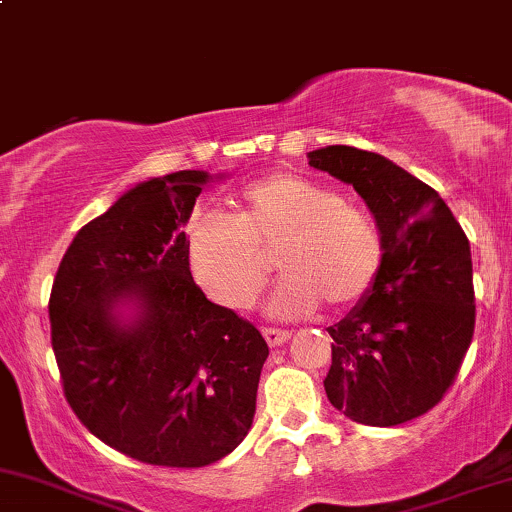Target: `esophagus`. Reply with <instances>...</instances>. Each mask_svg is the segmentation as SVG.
Segmentation results:
<instances>
[{
    "label": "esophagus",
    "instance_id": "1",
    "mask_svg": "<svg viewBox=\"0 0 512 512\" xmlns=\"http://www.w3.org/2000/svg\"><path fill=\"white\" fill-rule=\"evenodd\" d=\"M263 337H266L268 346H280V344H285L292 334H289L287 330H280V327H263Z\"/></svg>",
    "mask_w": 512,
    "mask_h": 512
}]
</instances>
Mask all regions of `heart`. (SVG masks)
I'll list each match as a JSON object with an SVG mask.
<instances>
[{
	"instance_id": "1",
	"label": "heart",
	"mask_w": 512,
	"mask_h": 512,
	"mask_svg": "<svg viewBox=\"0 0 512 512\" xmlns=\"http://www.w3.org/2000/svg\"><path fill=\"white\" fill-rule=\"evenodd\" d=\"M189 270L220 306H254L270 280L282 282L273 311L304 315L327 304L356 306L370 294L384 263L375 218L334 189L301 175L275 173L239 194L230 218L206 213L189 227Z\"/></svg>"
}]
</instances>
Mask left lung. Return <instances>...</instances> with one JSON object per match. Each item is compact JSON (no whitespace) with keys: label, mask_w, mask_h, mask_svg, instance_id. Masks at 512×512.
Here are the masks:
<instances>
[{"label":"left lung","mask_w":512,"mask_h":512,"mask_svg":"<svg viewBox=\"0 0 512 512\" xmlns=\"http://www.w3.org/2000/svg\"><path fill=\"white\" fill-rule=\"evenodd\" d=\"M308 163L353 185L384 242L375 287L327 327V399L361 425H403L444 399L470 349V242L430 185L380 154L334 144L311 151Z\"/></svg>","instance_id":"left-lung-1"}]
</instances>
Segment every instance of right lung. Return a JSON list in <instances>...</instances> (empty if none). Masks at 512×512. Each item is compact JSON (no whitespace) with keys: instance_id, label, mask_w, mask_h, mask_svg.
<instances>
[{"instance_id":"obj_1","label":"right lung","mask_w":512,"mask_h":512,"mask_svg":"<svg viewBox=\"0 0 512 512\" xmlns=\"http://www.w3.org/2000/svg\"><path fill=\"white\" fill-rule=\"evenodd\" d=\"M204 170L151 178L75 235L49 320L63 396L111 449L163 468H204L249 434L268 344L211 304L189 273L187 235ZM132 303L128 324L115 315Z\"/></svg>"}]
</instances>
